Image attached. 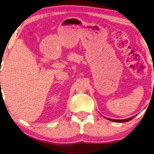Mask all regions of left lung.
Returning a JSON list of instances; mask_svg holds the SVG:
<instances>
[{"label": "left lung", "instance_id": "obj_1", "mask_svg": "<svg viewBox=\"0 0 154 154\" xmlns=\"http://www.w3.org/2000/svg\"><path fill=\"white\" fill-rule=\"evenodd\" d=\"M135 116H132V117L128 118V119H109V118H106V119L110 120V121L114 122H128V121H130V120L133 119Z\"/></svg>", "mask_w": 154, "mask_h": 154}]
</instances>
